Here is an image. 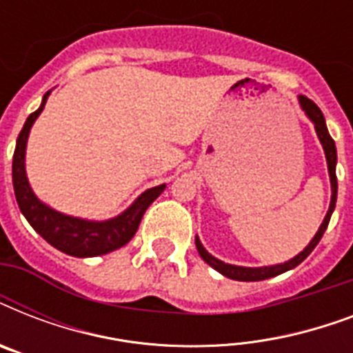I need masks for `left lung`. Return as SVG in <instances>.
<instances>
[{
    "label": "left lung",
    "instance_id": "8db88e82",
    "mask_svg": "<svg viewBox=\"0 0 353 353\" xmlns=\"http://www.w3.org/2000/svg\"><path fill=\"white\" fill-rule=\"evenodd\" d=\"M299 104H301V110L306 113V117L313 122L315 126V133H317L319 141L323 144L324 155H326V165H328V174H330V185H332V199H330V209L324 216L323 223L319 227V231L315 232V236L312 238V241L304 247V251H301L296 256H293L288 262L282 263H274V265H262V268H245V265H234V263H225L218 260L216 256H212L207 249L203 247L201 240L196 236V247H198L199 256L203 258L205 262L209 263L210 268L216 269L218 273H221L227 279L232 280H240V282H258V280H265V279H273L276 274H282L290 269L296 268L299 263L304 262L310 252L317 247V243L323 238L324 231L330 223V218H332V212L335 209V201H337V176H335V166H337V148H335V141L332 139L328 132V126H326V121H324L323 112L319 110L317 104L313 101H310L307 97L299 95Z\"/></svg>",
    "mask_w": 353,
    "mask_h": 353
}]
</instances>
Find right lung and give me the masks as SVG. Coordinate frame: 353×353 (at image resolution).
Wrapping results in <instances>:
<instances>
[{"mask_svg": "<svg viewBox=\"0 0 353 353\" xmlns=\"http://www.w3.org/2000/svg\"><path fill=\"white\" fill-rule=\"evenodd\" d=\"M49 95H51V91H47L43 95L40 108L27 117L18 135V141H16V150H14L12 157V185L19 210L25 216V220L29 221L30 227L47 243H51L58 251L65 252L69 256H101V254L112 252L115 249H121L137 232L143 214L150 205L159 198L166 185L163 183V185L144 190L126 210H122L121 214L102 221L63 214V212H58L57 209L43 203L30 188V183L27 179L25 152H27L30 128L43 112Z\"/></svg>", "mask_w": 353, "mask_h": 353, "instance_id": "right-lung-1", "label": "right lung"}]
</instances>
